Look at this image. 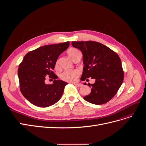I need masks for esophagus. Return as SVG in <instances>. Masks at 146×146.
I'll use <instances>...</instances> for the list:
<instances>
[{
    "label": "esophagus",
    "mask_w": 146,
    "mask_h": 146,
    "mask_svg": "<svg viewBox=\"0 0 146 146\" xmlns=\"http://www.w3.org/2000/svg\"><path fill=\"white\" fill-rule=\"evenodd\" d=\"M73 83L74 85L76 86H78V87H80V86H82V85L81 83Z\"/></svg>",
    "instance_id": "34e87169"
}]
</instances>
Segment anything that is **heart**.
Segmentation results:
<instances>
[{"instance_id":"heart-1","label":"heart","mask_w":146,"mask_h":146,"mask_svg":"<svg viewBox=\"0 0 146 146\" xmlns=\"http://www.w3.org/2000/svg\"><path fill=\"white\" fill-rule=\"evenodd\" d=\"M67 54L70 58L73 60L75 57L79 54H81V52L76 48H70L68 50ZM55 68L56 69L58 68V61H56L55 64ZM79 75H80V73L77 70H66L62 73H61L60 77L61 80L64 81L73 82L77 80Z\"/></svg>"}]
</instances>
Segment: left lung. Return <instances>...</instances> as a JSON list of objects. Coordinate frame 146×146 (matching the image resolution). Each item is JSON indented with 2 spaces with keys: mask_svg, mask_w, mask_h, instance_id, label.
<instances>
[{
  "mask_svg": "<svg viewBox=\"0 0 146 146\" xmlns=\"http://www.w3.org/2000/svg\"><path fill=\"white\" fill-rule=\"evenodd\" d=\"M73 47L83 54L84 64L81 80L94 79L89 95L83 98L88 102L102 105L108 102L116 95L123 80V71L118 55L107 46L98 42L72 41Z\"/></svg>",
  "mask_w": 146,
  "mask_h": 146,
  "instance_id": "left-lung-1",
  "label": "left lung"
}]
</instances>
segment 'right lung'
<instances>
[{"mask_svg":"<svg viewBox=\"0 0 146 146\" xmlns=\"http://www.w3.org/2000/svg\"><path fill=\"white\" fill-rule=\"evenodd\" d=\"M69 46V41L44 46L24 56L17 74L21 93L31 104L45 108L60 99L68 83L56 80L58 77L53 70L59 55ZM47 77L54 79V83L46 84Z\"/></svg>","mask_w":146,"mask_h":146,"instance_id":"1","label":"right lung"}]
</instances>
